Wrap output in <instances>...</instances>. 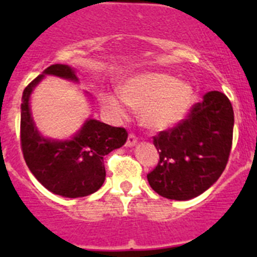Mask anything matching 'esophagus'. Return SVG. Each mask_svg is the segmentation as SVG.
I'll return each mask as SVG.
<instances>
[{
    "label": "esophagus",
    "instance_id": "34e87169",
    "mask_svg": "<svg viewBox=\"0 0 257 257\" xmlns=\"http://www.w3.org/2000/svg\"><path fill=\"white\" fill-rule=\"evenodd\" d=\"M136 143H138V138H136L134 134H130V135H128V139H127L126 142V147H133Z\"/></svg>",
    "mask_w": 257,
    "mask_h": 257
}]
</instances>
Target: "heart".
<instances>
[{
    "instance_id": "b5f03b06",
    "label": "heart",
    "mask_w": 257,
    "mask_h": 257,
    "mask_svg": "<svg viewBox=\"0 0 257 257\" xmlns=\"http://www.w3.org/2000/svg\"><path fill=\"white\" fill-rule=\"evenodd\" d=\"M119 94L104 92L100 100L104 108L115 117L126 114L124 103L139 112L140 121L152 130H165L179 123L194 101V88L187 82L162 73L140 74L126 79Z\"/></svg>"
}]
</instances>
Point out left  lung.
I'll return each instance as SVG.
<instances>
[{"instance_id": "obj_1", "label": "left lung", "mask_w": 257, "mask_h": 257, "mask_svg": "<svg viewBox=\"0 0 257 257\" xmlns=\"http://www.w3.org/2000/svg\"><path fill=\"white\" fill-rule=\"evenodd\" d=\"M233 126L230 100L220 91L207 92L183 121L153 136L160 161L147 175L152 189L176 201L206 192L225 170Z\"/></svg>"}]
</instances>
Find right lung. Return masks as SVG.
Masks as SVG:
<instances>
[{
	"mask_svg": "<svg viewBox=\"0 0 257 257\" xmlns=\"http://www.w3.org/2000/svg\"><path fill=\"white\" fill-rule=\"evenodd\" d=\"M46 74L78 81L74 69L54 64L36 77L23 92L20 144L28 169L47 190L67 198H81L100 189L105 180L104 156L121 148L127 140L123 127L87 119L70 140L46 139L38 133L29 109L33 88Z\"/></svg>",
	"mask_w": 257,
	"mask_h": 257,
	"instance_id": "add662e5",
	"label": "right lung"
}]
</instances>
